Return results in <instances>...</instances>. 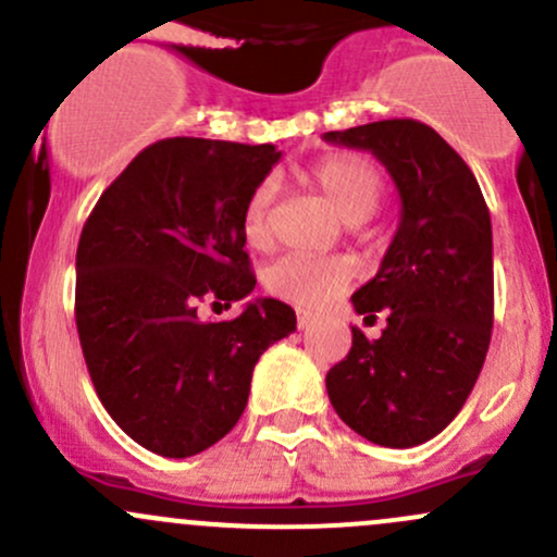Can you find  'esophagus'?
Masks as SVG:
<instances>
[{"instance_id": "1", "label": "esophagus", "mask_w": 557, "mask_h": 557, "mask_svg": "<svg viewBox=\"0 0 557 557\" xmlns=\"http://www.w3.org/2000/svg\"><path fill=\"white\" fill-rule=\"evenodd\" d=\"M314 314L312 312H304V309H298V318H296V325H298V331H304V327H309L314 323Z\"/></svg>"}]
</instances>
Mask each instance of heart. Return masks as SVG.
Instances as JSON below:
<instances>
[{
	"label": "heart",
	"instance_id": "obj_1",
	"mask_svg": "<svg viewBox=\"0 0 557 557\" xmlns=\"http://www.w3.org/2000/svg\"><path fill=\"white\" fill-rule=\"evenodd\" d=\"M307 181L336 210L344 224L357 226L371 219L384 197V178L373 162L360 154H331L307 171ZM277 186L272 178L261 181L243 208V237L250 248L267 250L274 243L272 205ZM357 269L349 259H312L285 256L263 274V283L274 296L296 304L298 309H323L336 301Z\"/></svg>",
	"mask_w": 557,
	"mask_h": 557
}]
</instances>
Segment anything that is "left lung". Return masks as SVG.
Returning <instances> with one entry per match:
<instances>
[{
  "mask_svg": "<svg viewBox=\"0 0 557 557\" xmlns=\"http://www.w3.org/2000/svg\"><path fill=\"white\" fill-rule=\"evenodd\" d=\"M325 140L371 151L400 195V224L376 277L352 296L379 338L352 327V349L327 371L333 408L386 448L426 443L475 386L494 327L491 215L467 162L417 120L331 131Z\"/></svg>",
  "mask_w": 557,
  "mask_h": 557,
  "instance_id": "1",
  "label": "left lung"
}]
</instances>
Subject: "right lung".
I'll return each instance as SVG.
<instances>
[{
    "label": "right lung",
    "mask_w": 557,
    "mask_h": 557,
    "mask_svg": "<svg viewBox=\"0 0 557 557\" xmlns=\"http://www.w3.org/2000/svg\"><path fill=\"white\" fill-rule=\"evenodd\" d=\"M280 157L272 144L157 140L82 226V355L109 417L151 454L186 459L219 443L248 406L259 357L296 331L277 298L224 323L197 318L202 298L232 307L256 288L243 208Z\"/></svg>",
    "instance_id": "add662e5"
}]
</instances>
